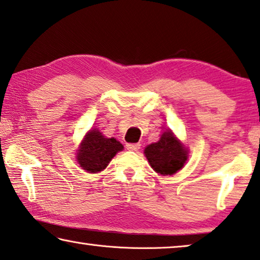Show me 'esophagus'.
<instances>
[{"label": "esophagus", "mask_w": 260, "mask_h": 260, "mask_svg": "<svg viewBox=\"0 0 260 260\" xmlns=\"http://www.w3.org/2000/svg\"><path fill=\"white\" fill-rule=\"evenodd\" d=\"M140 143H127L126 145V148L131 151H138L140 149Z\"/></svg>", "instance_id": "esophagus-1"}]
</instances>
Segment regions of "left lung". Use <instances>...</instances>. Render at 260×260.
Returning <instances> with one entry per match:
<instances>
[{"label":"left lung","mask_w":260,"mask_h":260,"mask_svg":"<svg viewBox=\"0 0 260 260\" xmlns=\"http://www.w3.org/2000/svg\"><path fill=\"white\" fill-rule=\"evenodd\" d=\"M143 154L152 170L162 176L175 175L188 159V149L171 129L163 131L158 141L148 145Z\"/></svg>","instance_id":"left-lung-1"}]
</instances>
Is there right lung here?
<instances>
[{"label":"right lung","mask_w":260,"mask_h":260,"mask_svg":"<svg viewBox=\"0 0 260 260\" xmlns=\"http://www.w3.org/2000/svg\"><path fill=\"white\" fill-rule=\"evenodd\" d=\"M123 150V146L114 138H106L97 128L86 132L76 152L80 167L89 174H98L109 166L115 155Z\"/></svg>","instance_id":"obj_1"}]
</instances>
